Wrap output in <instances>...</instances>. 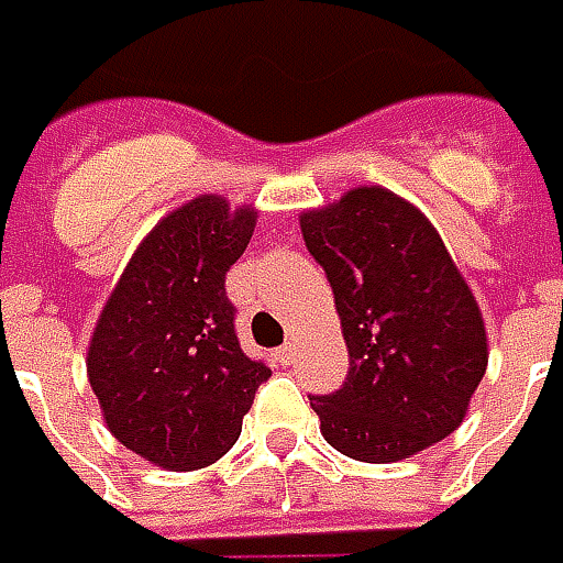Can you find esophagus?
<instances>
[{
  "label": "esophagus",
  "mask_w": 563,
  "mask_h": 563,
  "mask_svg": "<svg viewBox=\"0 0 563 563\" xmlns=\"http://www.w3.org/2000/svg\"><path fill=\"white\" fill-rule=\"evenodd\" d=\"M292 358H296V342H286V345L277 349V361H280V364H289Z\"/></svg>",
  "instance_id": "34e87169"
}]
</instances>
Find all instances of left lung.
Masks as SVG:
<instances>
[{"label":"left lung","instance_id":"1","mask_svg":"<svg viewBox=\"0 0 563 563\" xmlns=\"http://www.w3.org/2000/svg\"><path fill=\"white\" fill-rule=\"evenodd\" d=\"M299 223L349 349L345 383L311 396L323 439L355 461L389 464L455 433L489 349L437 227L383 186H358Z\"/></svg>","mask_w":563,"mask_h":563}]
</instances>
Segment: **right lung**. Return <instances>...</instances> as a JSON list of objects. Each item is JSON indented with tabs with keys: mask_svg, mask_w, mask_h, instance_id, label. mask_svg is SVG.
I'll use <instances>...</instances> for the list:
<instances>
[{
	"mask_svg": "<svg viewBox=\"0 0 563 563\" xmlns=\"http://www.w3.org/2000/svg\"><path fill=\"white\" fill-rule=\"evenodd\" d=\"M255 208L199 196L152 227L96 320L89 386L121 445L167 471L208 467L233 449L271 367L245 355L227 271Z\"/></svg>",
	"mask_w": 563,
	"mask_h": 563,
	"instance_id": "obj_1",
	"label": "right lung"
}]
</instances>
